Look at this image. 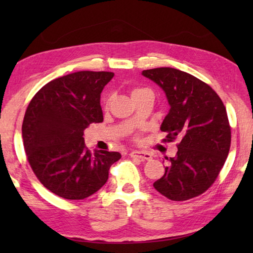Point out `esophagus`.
Listing matches in <instances>:
<instances>
[{
    "mask_svg": "<svg viewBox=\"0 0 253 253\" xmlns=\"http://www.w3.org/2000/svg\"><path fill=\"white\" fill-rule=\"evenodd\" d=\"M130 157H136V158H140V160H146L149 161L152 158V155L149 153L146 152H140V151H132L129 153Z\"/></svg>",
    "mask_w": 253,
    "mask_h": 253,
    "instance_id": "1",
    "label": "esophagus"
}]
</instances>
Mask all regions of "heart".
<instances>
[{
	"label": "heart",
	"instance_id": "obj_1",
	"mask_svg": "<svg viewBox=\"0 0 253 253\" xmlns=\"http://www.w3.org/2000/svg\"><path fill=\"white\" fill-rule=\"evenodd\" d=\"M142 90H144V89H135V90L131 92V96H134V95H135V93H137V92H139V91H142Z\"/></svg>",
	"mask_w": 253,
	"mask_h": 253
}]
</instances>
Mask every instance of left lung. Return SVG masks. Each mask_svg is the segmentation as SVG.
I'll return each instance as SVG.
<instances>
[{
	"mask_svg": "<svg viewBox=\"0 0 253 253\" xmlns=\"http://www.w3.org/2000/svg\"><path fill=\"white\" fill-rule=\"evenodd\" d=\"M142 75L164 90L170 106L161 130L165 142L178 137L175 157L165 174L153 184L172 201H186L204 193L223 168L231 145V128L221 98L203 81L174 68H155Z\"/></svg>",
	"mask_w": 253,
	"mask_h": 253,
	"instance_id": "1",
	"label": "left lung"
}]
</instances>
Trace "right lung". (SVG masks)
<instances>
[{
  "label": "right lung",
  "mask_w": 253,
  "mask_h": 253,
  "mask_svg": "<svg viewBox=\"0 0 253 253\" xmlns=\"http://www.w3.org/2000/svg\"><path fill=\"white\" fill-rule=\"evenodd\" d=\"M108 71H78L50 81L38 91L25 111L22 137L25 153L38 179L55 195L84 200L108 179L118 152L85 147L84 130L104 121L100 93L113 79Z\"/></svg>",
  "instance_id": "add662e5"
}]
</instances>
